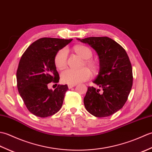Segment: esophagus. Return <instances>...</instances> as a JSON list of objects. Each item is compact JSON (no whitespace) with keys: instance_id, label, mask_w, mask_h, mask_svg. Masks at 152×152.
Instances as JSON below:
<instances>
[{"instance_id":"1","label":"esophagus","mask_w":152,"mask_h":152,"mask_svg":"<svg viewBox=\"0 0 152 152\" xmlns=\"http://www.w3.org/2000/svg\"><path fill=\"white\" fill-rule=\"evenodd\" d=\"M76 86V84H69L68 85V88H69V89H71V88H72L73 87Z\"/></svg>"}]
</instances>
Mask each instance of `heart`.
Wrapping results in <instances>:
<instances>
[{
  "label": "heart",
  "instance_id": "1",
  "mask_svg": "<svg viewBox=\"0 0 152 152\" xmlns=\"http://www.w3.org/2000/svg\"><path fill=\"white\" fill-rule=\"evenodd\" d=\"M76 52L83 59H86V64L93 70L96 69V64L91 60H89L93 56V52L90 48L85 46H78L74 48ZM68 51L66 48L58 51L54 57V63L58 69L62 70L66 67L67 64ZM92 74L88 68L76 70L73 69H67L61 73V80L63 83L67 84H76L87 81L91 78Z\"/></svg>",
  "mask_w": 152,
  "mask_h": 152
}]
</instances>
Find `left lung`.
<instances>
[{"instance_id": "1", "label": "left lung", "mask_w": 152, "mask_h": 152, "mask_svg": "<svg viewBox=\"0 0 152 152\" xmlns=\"http://www.w3.org/2000/svg\"><path fill=\"white\" fill-rule=\"evenodd\" d=\"M97 53L99 74L93 82L101 88L89 87L83 99L85 107L97 118L107 117L119 110L127 101L133 86V70L124 48L108 37L78 39Z\"/></svg>"}]
</instances>
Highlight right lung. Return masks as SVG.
<instances>
[{
  "label": "right lung",
  "mask_w": 152,
  "mask_h": 152,
  "mask_svg": "<svg viewBox=\"0 0 152 152\" xmlns=\"http://www.w3.org/2000/svg\"><path fill=\"white\" fill-rule=\"evenodd\" d=\"M72 39L42 38L31 44L22 55L16 73L19 95L32 114L46 118L62 106L67 85H58L54 91L48 86L59 82L54 57Z\"/></svg>",
  "instance_id": "right-lung-1"
}]
</instances>
